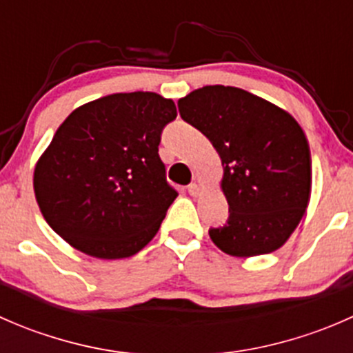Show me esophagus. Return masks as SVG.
I'll list each match as a JSON object with an SVG mask.
<instances>
[{"label": "esophagus", "mask_w": 353, "mask_h": 353, "mask_svg": "<svg viewBox=\"0 0 353 353\" xmlns=\"http://www.w3.org/2000/svg\"><path fill=\"white\" fill-rule=\"evenodd\" d=\"M188 193H190L191 196H198V194L201 193V190H199V186L196 183H193V184H190V186H188Z\"/></svg>", "instance_id": "obj_1"}]
</instances>
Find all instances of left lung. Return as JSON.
Segmentation results:
<instances>
[{"label":"left lung","instance_id":"8db88e82","mask_svg":"<svg viewBox=\"0 0 353 353\" xmlns=\"http://www.w3.org/2000/svg\"><path fill=\"white\" fill-rule=\"evenodd\" d=\"M177 108L222 159L229 220L210 229L213 244L237 258L282 248L311 198V150L297 121L258 95L223 85L198 88Z\"/></svg>","mask_w":353,"mask_h":353}]
</instances>
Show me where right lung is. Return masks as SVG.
Segmentation results:
<instances>
[{"label":"right lung","mask_w":353,"mask_h":353,"mask_svg":"<svg viewBox=\"0 0 353 353\" xmlns=\"http://www.w3.org/2000/svg\"><path fill=\"white\" fill-rule=\"evenodd\" d=\"M176 116V104L154 92L74 109L34 170L35 199L51 229L94 258L141 251L177 196L159 157L160 134Z\"/></svg>","instance_id":"obj_1"}]
</instances>
